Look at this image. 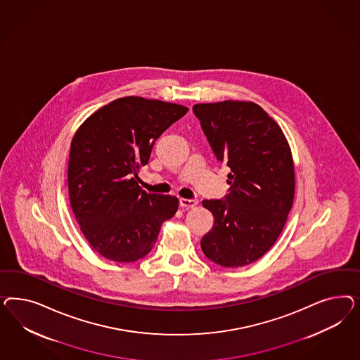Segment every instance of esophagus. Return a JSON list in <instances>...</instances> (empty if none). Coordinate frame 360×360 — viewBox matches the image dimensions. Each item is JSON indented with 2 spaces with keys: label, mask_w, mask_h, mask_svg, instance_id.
I'll use <instances>...</instances> for the list:
<instances>
[{
  "label": "esophagus",
  "mask_w": 360,
  "mask_h": 360,
  "mask_svg": "<svg viewBox=\"0 0 360 360\" xmlns=\"http://www.w3.org/2000/svg\"><path fill=\"white\" fill-rule=\"evenodd\" d=\"M179 205H181L182 207L193 208L195 207L196 205H198V200H196V199H186V198H181V199H179Z\"/></svg>",
  "instance_id": "esophagus-1"
}]
</instances>
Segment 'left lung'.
Masks as SVG:
<instances>
[{
    "mask_svg": "<svg viewBox=\"0 0 360 360\" xmlns=\"http://www.w3.org/2000/svg\"><path fill=\"white\" fill-rule=\"evenodd\" d=\"M219 162L229 167L224 199L203 200L214 215L200 240L211 262L244 266L271 250L295 199V164L278 124L252 101L226 100L193 107Z\"/></svg>",
    "mask_w": 360,
    "mask_h": 360,
    "instance_id": "left-lung-1",
    "label": "left lung"
}]
</instances>
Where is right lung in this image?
<instances>
[{
    "label": "right lung",
    "instance_id": "obj_1",
    "mask_svg": "<svg viewBox=\"0 0 360 360\" xmlns=\"http://www.w3.org/2000/svg\"><path fill=\"white\" fill-rule=\"evenodd\" d=\"M188 108L127 96L98 109L77 129L68 158V194L83 235L116 262H137L152 251L178 198L148 194L137 184L155 140Z\"/></svg>",
    "mask_w": 360,
    "mask_h": 360
}]
</instances>
